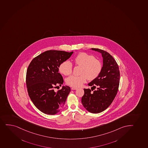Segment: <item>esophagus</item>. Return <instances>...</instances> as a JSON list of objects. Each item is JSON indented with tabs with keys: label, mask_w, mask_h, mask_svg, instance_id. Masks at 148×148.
Listing matches in <instances>:
<instances>
[{
	"label": "esophagus",
	"mask_w": 148,
	"mask_h": 148,
	"mask_svg": "<svg viewBox=\"0 0 148 148\" xmlns=\"http://www.w3.org/2000/svg\"><path fill=\"white\" fill-rule=\"evenodd\" d=\"M78 88H76V87H72L71 88L72 90H76L78 89Z\"/></svg>",
	"instance_id": "1"
}]
</instances>
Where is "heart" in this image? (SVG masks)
I'll return each mask as SVG.
<instances>
[{
  "mask_svg": "<svg viewBox=\"0 0 148 148\" xmlns=\"http://www.w3.org/2000/svg\"><path fill=\"white\" fill-rule=\"evenodd\" d=\"M76 65L82 67L81 74L79 76H71L67 78L66 82L67 85L74 87L81 86L88 80H93L101 73L102 65L101 62L95 57L86 53H80L74 59ZM73 66L69 61L62 62L60 67V72L63 75L68 76L72 73Z\"/></svg>",
  "mask_w": 148,
  "mask_h": 148,
  "instance_id": "1",
  "label": "heart"
}]
</instances>
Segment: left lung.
<instances>
[{
  "instance_id": "1",
  "label": "left lung",
  "mask_w": 148,
  "mask_h": 148,
  "mask_svg": "<svg viewBox=\"0 0 148 148\" xmlns=\"http://www.w3.org/2000/svg\"><path fill=\"white\" fill-rule=\"evenodd\" d=\"M90 49L101 54L103 66L99 76L88 84L91 90L97 86V90L91 92L90 88H84L82 103L89 112L97 114L106 109L114 99L119 86L120 74L118 64L111 55L99 49Z\"/></svg>"
}]
</instances>
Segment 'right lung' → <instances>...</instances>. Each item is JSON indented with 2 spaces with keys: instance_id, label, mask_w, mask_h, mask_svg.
I'll use <instances>...</instances> for the list:
<instances>
[{
  "instance_id": "1",
  "label": "right lung",
  "mask_w": 148,
  "mask_h": 148,
  "mask_svg": "<svg viewBox=\"0 0 148 148\" xmlns=\"http://www.w3.org/2000/svg\"><path fill=\"white\" fill-rule=\"evenodd\" d=\"M73 53L47 51L33 58L28 66L26 76L28 95L36 107L44 114L55 115L64 105L70 87L62 86L57 92L54 88L63 83V78L58 73L60 65Z\"/></svg>"
}]
</instances>
